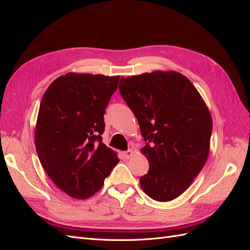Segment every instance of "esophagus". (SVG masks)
Here are the masks:
<instances>
[{
  "label": "esophagus",
  "instance_id": "1",
  "mask_svg": "<svg viewBox=\"0 0 250 250\" xmlns=\"http://www.w3.org/2000/svg\"><path fill=\"white\" fill-rule=\"evenodd\" d=\"M133 156V151L132 150H128V151H125V152H123V157L126 158V160H128V158H130Z\"/></svg>",
  "mask_w": 250,
  "mask_h": 250
}]
</instances>
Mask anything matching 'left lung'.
<instances>
[{"label": "left lung", "mask_w": 250, "mask_h": 250, "mask_svg": "<svg viewBox=\"0 0 250 250\" xmlns=\"http://www.w3.org/2000/svg\"><path fill=\"white\" fill-rule=\"evenodd\" d=\"M120 93L138 119L149 171L140 185L166 202L191 186L206 164L213 121L198 90L183 74L154 71L122 77Z\"/></svg>", "instance_id": "obj_1"}]
</instances>
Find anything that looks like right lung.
Returning a JSON list of instances; mask_svg holds the SVG:
<instances>
[{
	"instance_id": "1",
	"label": "right lung",
	"mask_w": 250,
	"mask_h": 250,
	"mask_svg": "<svg viewBox=\"0 0 250 250\" xmlns=\"http://www.w3.org/2000/svg\"><path fill=\"white\" fill-rule=\"evenodd\" d=\"M120 76L67 73L43 94L35 126L42 168L60 190L86 199L102 188L119 163L102 143L104 113Z\"/></svg>"
}]
</instances>
